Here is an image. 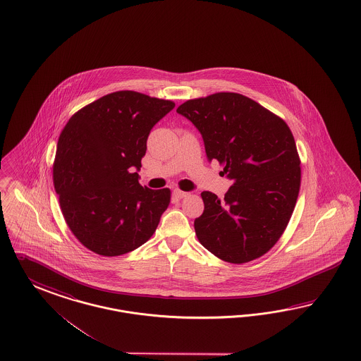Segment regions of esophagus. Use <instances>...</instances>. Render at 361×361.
Here are the masks:
<instances>
[{"mask_svg":"<svg viewBox=\"0 0 361 361\" xmlns=\"http://www.w3.org/2000/svg\"><path fill=\"white\" fill-rule=\"evenodd\" d=\"M174 194L175 197L179 199L186 198V197H188V195H190L188 192H186V191H182V190H175Z\"/></svg>","mask_w":361,"mask_h":361,"instance_id":"obj_1","label":"esophagus"}]
</instances>
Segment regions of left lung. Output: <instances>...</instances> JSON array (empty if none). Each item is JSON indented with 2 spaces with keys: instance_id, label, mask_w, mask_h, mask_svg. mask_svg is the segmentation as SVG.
Returning a JSON list of instances; mask_svg holds the SVG:
<instances>
[{
  "instance_id": "8db88e82",
  "label": "left lung",
  "mask_w": 361,
  "mask_h": 361,
  "mask_svg": "<svg viewBox=\"0 0 361 361\" xmlns=\"http://www.w3.org/2000/svg\"><path fill=\"white\" fill-rule=\"evenodd\" d=\"M176 111L195 125L209 161L216 159L221 175L233 180L223 200L200 194L204 211L194 221L200 245L233 264L267 254L291 219L300 190V158L288 125L238 93L188 99Z\"/></svg>"
}]
</instances>
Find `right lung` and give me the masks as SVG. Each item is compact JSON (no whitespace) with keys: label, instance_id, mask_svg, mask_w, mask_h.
Wrapping results in <instances>:
<instances>
[{"label":"right lung","instance_id":"right-lung-1","mask_svg":"<svg viewBox=\"0 0 361 361\" xmlns=\"http://www.w3.org/2000/svg\"><path fill=\"white\" fill-rule=\"evenodd\" d=\"M175 104L146 94H107L73 114L59 134L53 182L73 235L87 250L119 256L146 243L171 199L138 182L152 126Z\"/></svg>","mask_w":361,"mask_h":361}]
</instances>
